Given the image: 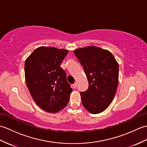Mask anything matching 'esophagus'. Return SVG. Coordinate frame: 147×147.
<instances>
[{"mask_svg":"<svg viewBox=\"0 0 147 147\" xmlns=\"http://www.w3.org/2000/svg\"><path fill=\"white\" fill-rule=\"evenodd\" d=\"M73 87H74V88H76V87H77V83H76L73 84Z\"/></svg>","mask_w":147,"mask_h":147,"instance_id":"esophagus-1","label":"esophagus"}]
</instances>
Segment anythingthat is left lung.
Masks as SVG:
<instances>
[{"label":"left lung","mask_w":147,"mask_h":147,"mask_svg":"<svg viewBox=\"0 0 147 147\" xmlns=\"http://www.w3.org/2000/svg\"><path fill=\"white\" fill-rule=\"evenodd\" d=\"M83 65L88 88L80 92L82 104L92 114L105 111L113 100L118 85L119 65L108 51L94 46L74 51Z\"/></svg>","instance_id":"obj_1"}]
</instances>
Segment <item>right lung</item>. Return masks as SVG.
Instances as JSON below:
<instances>
[{"instance_id":"add662e5","label":"right lung","mask_w":147,"mask_h":147,"mask_svg":"<svg viewBox=\"0 0 147 147\" xmlns=\"http://www.w3.org/2000/svg\"><path fill=\"white\" fill-rule=\"evenodd\" d=\"M67 50L40 47L25 61L26 85L32 98L39 107L55 113L64 108L72 92L66 73L60 65Z\"/></svg>"}]
</instances>
